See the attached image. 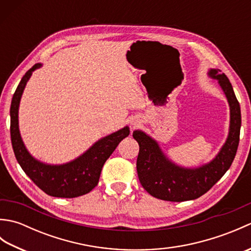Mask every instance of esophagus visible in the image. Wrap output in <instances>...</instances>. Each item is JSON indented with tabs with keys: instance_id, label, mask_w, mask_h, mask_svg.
<instances>
[{
	"instance_id": "esophagus-1",
	"label": "esophagus",
	"mask_w": 251,
	"mask_h": 251,
	"mask_svg": "<svg viewBox=\"0 0 251 251\" xmlns=\"http://www.w3.org/2000/svg\"><path fill=\"white\" fill-rule=\"evenodd\" d=\"M132 125H136V123H134V124H132Z\"/></svg>"
}]
</instances>
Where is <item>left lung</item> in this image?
Returning a JSON list of instances; mask_svg holds the SVG:
<instances>
[{
	"mask_svg": "<svg viewBox=\"0 0 251 251\" xmlns=\"http://www.w3.org/2000/svg\"><path fill=\"white\" fill-rule=\"evenodd\" d=\"M209 75L218 79L231 109L230 132L226 145L214 161L195 169L179 167L165 157L157 143L145 132L135 130L132 134L139 145L138 177L143 189L156 199L169 201L199 199L222 178L236 155L242 124L241 106L225 73L214 69L209 71Z\"/></svg>",
	"mask_w": 251,
	"mask_h": 251,
	"instance_id": "8db88e82",
	"label": "left lung"
}]
</instances>
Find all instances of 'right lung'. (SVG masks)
<instances>
[{"label":"right lung","mask_w":251,"mask_h":251,"mask_svg":"<svg viewBox=\"0 0 251 251\" xmlns=\"http://www.w3.org/2000/svg\"><path fill=\"white\" fill-rule=\"evenodd\" d=\"M40 67L41 63H36L26 71L16 88L10 104V139L16 159L25 175L46 194L66 199L87 194L98 184L101 169L105 161L119 143L129 135V128L124 127L114 134L102 138L82 156L69 164L50 166L37 162L26 151L21 140L18 128V108L26 82L32 72Z\"/></svg>","instance_id":"obj_1"}]
</instances>
